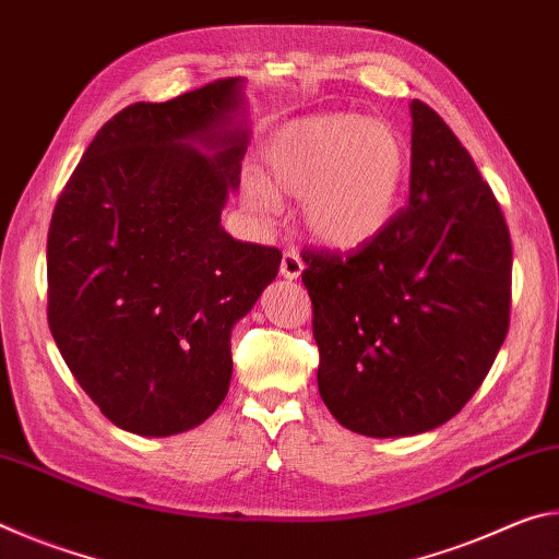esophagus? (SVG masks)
I'll return each instance as SVG.
<instances>
[{"label": "esophagus", "mask_w": 559, "mask_h": 559, "mask_svg": "<svg viewBox=\"0 0 559 559\" xmlns=\"http://www.w3.org/2000/svg\"><path fill=\"white\" fill-rule=\"evenodd\" d=\"M302 269H306V263H302L300 253L296 249H288L283 251V259H281V273L286 278H298Z\"/></svg>", "instance_id": "esophagus-1"}]
</instances>
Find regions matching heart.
I'll return each mask as SVG.
<instances>
[{"label":"heart","instance_id":"obj_1","mask_svg":"<svg viewBox=\"0 0 559 559\" xmlns=\"http://www.w3.org/2000/svg\"><path fill=\"white\" fill-rule=\"evenodd\" d=\"M266 175H246L243 202L259 219L278 212L273 192L300 197L306 229L318 241L355 249L392 219L406 175V150L390 122L353 112L290 120L273 132Z\"/></svg>","mask_w":559,"mask_h":559}]
</instances>
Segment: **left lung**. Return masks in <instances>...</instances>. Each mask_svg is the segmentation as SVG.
<instances>
[{"label": "left lung", "mask_w": 559, "mask_h": 559, "mask_svg": "<svg viewBox=\"0 0 559 559\" xmlns=\"http://www.w3.org/2000/svg\"><path fill=\"white\" fill-rule=\"evenodd\" d=\"M318 390L374 439L456 416L510 323L513 246L493 189L427 103L412 100L409 204L355 251L302 249Z\"/></svg>", "instance_id": "8db88e82"}]
</instances>
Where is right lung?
Returning a JSON list of instances; mask_svg holds the SVG:
<instances>
[{
    "label": "right lung",
    "instance_id": "1",
    "mask_svg": "<svg viewBox=\"0 0 559 559\" xmlns=\"http://www.w3.org/2000/svg\"><path fill=\"white\" fill-rule=\"evenodd\" d=\"M239 100L241 81L226 79L122 108L53 206L51 335L83 392L140 437H173L216 412L231 328L281 266L276 246L219 226L246 153V130H226Z\"/></svg>",
    "mask_w": 559,
    "mask_h": 559
}]
</instances>
